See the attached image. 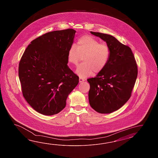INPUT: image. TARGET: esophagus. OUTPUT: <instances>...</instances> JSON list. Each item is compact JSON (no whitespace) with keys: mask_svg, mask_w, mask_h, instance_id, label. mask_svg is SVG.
Here are the masks:
<instances>
[{"mask_svg":"<svg viewBox=\"0 0 158 158\" xmlns=\"http://www.w3.org/2000/svg\"><path fill=\"white\" fill-rule=\"evenodd\" d=\"M84 81H85V80H84L83 78H79V82H84Z\"/></svg>","mask_w":158,"mask_h":158,"instance_id":"1","label":"esophagus"}]
</instances>
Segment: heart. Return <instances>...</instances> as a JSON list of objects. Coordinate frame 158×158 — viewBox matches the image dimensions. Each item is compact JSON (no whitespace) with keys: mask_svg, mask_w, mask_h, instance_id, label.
Here are the masks:
<instances>
[{"mask_svg":"<svg viewBox=\"0 0 158 158\" xmlns=\"http://www.w3.org/2000/svg\"><path fill=\"white\" fill-rule=\"evenodd\" d=\"M110 50L107 44L101 42L89 35H84L78 40L75 46L68 50V61L77 65L83 57L84 63L76 69V73L81 77L89 76L93 73H99L107 65L110 58Z\"/></svg>","mask_w":158,"mask_h":158,"instance_id":"1","label":"heart"}]
</instances>
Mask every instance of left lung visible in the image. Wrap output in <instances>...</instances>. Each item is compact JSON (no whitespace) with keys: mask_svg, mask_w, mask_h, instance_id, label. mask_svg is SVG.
Returning <instances> with one entry per match:
<instances>
[{"mask_svg":"<svg viewBox=\"0 0 158 158\" xmlns=\"http://www.w3.org/2000/svg\"><path fill=\"white\" fill-rule=\"evenodd\" d=\"M107 45L110 55L104 69L90 84L89 101L91 107L100 114H110L124 106L131 96L137 77V65L131 48L107 34L90 31Z\"/></svg>","mask_w":158,"mask_h":158,"instance_id":"8db88e82","label":"left lung"}]
</instances>
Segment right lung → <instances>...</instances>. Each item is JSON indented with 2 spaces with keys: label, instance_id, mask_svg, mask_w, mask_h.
Masks as SVG:
<instances>
[{
  "label": "right lung",
  "instance_id": "obj_1",
  "mask_svg": "<svg viewBox=\"0 0 158 158\" xmlns=\"http://www.w3.org/2000/svg\"><path fill=\"white\" fill-rule=\"evenodd\" d=\"M76 32L68 29L44 34L31 42L21 57L19 76L23 96L41 114L63 110L78 84L79 77L67 65L68 51Z\"/></svg>",
  "mask_w": 158,
  "mask_h": 158
}]
</instances>
